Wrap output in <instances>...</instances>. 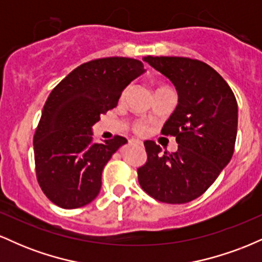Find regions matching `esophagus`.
Returning a JSON list of instances; mask_svg holds the SVG:
<instances>
[{
    "label": "esophagus",
    "mask_w": 262,
    "mask_h": 262,
    "mask_svg": "<svg viewBox=\"0 0 262 262\" xmlns=\"http://www.w3.org/2000/svg\"><path fill=\"white\" fill-rule=\"evenodd\" d=\"M132 141H133V143H137V144H139V145H143V141H141V140H137V139H133V140H132Z\"/></svg>",
    "instance_id": "obj_1"
}]
</instances>
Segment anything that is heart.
Instances as JSON below:
<instances>
[{
  "label": "heart",
  "instance_id": "obj_1",
  "mask_svg": "<svg viewBox=\"0 0 262 262\" xmlns=\"http://www.w3.org/2000/svg\"><path fill=\"white\" fill-rule=\"evenodd\" d=\"M135 130H137V132H140V133H141V132L145 130V127H144L143 124H140V123H139V124L135 125Z\"/></svg>",
  "mask_w": 262,
  "mask_h": 262
}]
</instances>
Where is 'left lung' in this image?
I'll list each match as a JSON object with an SVG mask.
<instances>
[{"instance_id":"obj_1","label":"left lung","mask_w":262,"mask_h":262,"mask_svg":"<svg viewBox=\"0 0 262 262\" xmlns=\"http://www.w3.org/2000/svg\"><path fill=\"white\" fill-rule=\"evenodd\" d=\"M166 76L179 103L162 127L176 137L179 149L161 152L154 141L144 143L148 161L138 169L141 188L160 202L181 204L196 200L230 161L237 130V103L223 77L206 62L181 56H145Z\"/></svg>"}]
</instances>
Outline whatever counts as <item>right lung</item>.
I'll return each instance as SVG.
<instances>
[{
  "label": "right lung",
  "instance_id": "obj_1",
  "mask_svg": "<svg viewBox=\"0 0 262 262\" xmlns=\"http://www.w3.org/2000/svg\"><path fill=\"white\" fill-rule=\"evenodd\" d=\"M144 73L137 59L102 58L77 66L54 87L33 146L38 183L56 206L79 208L100 193L103 167L127 139L116 135L98 144L93 141L92 127Z\"/></svg>",
  "mask_w": 262,
  "mask_h": 262
}]
</instances>
